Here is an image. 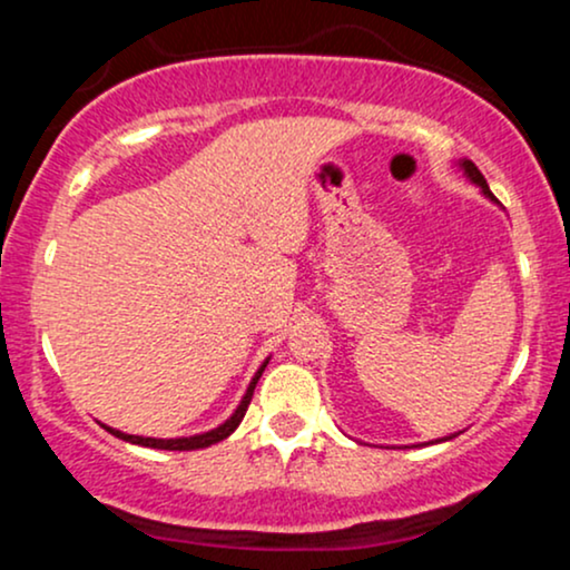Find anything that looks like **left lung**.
<instances>
[{"label":"left lung","mask_w":570,"mask_h":570,"mask_svg":"<svg viewBox=\"0 0 570 570\" xmlns=\"http://www.w3.org/2000/svg\"><path fill=\"white\" fill-rule=\"evenodd\" d=\"M455 166H458V168H461V171H463V176H466V179H469V181H472V185H476V187H480V189H482V195H485V198H488V200L499 203V200H495V195H493V193H490V187H488L485 176H482V174H480V168H476L472 160H466V158H463V160H458V163H455ZM458 434H461V431H458ZM458 434L442 436V440H431V442H423V444H436V442H448V440H453V436H458Z\"/></svg>","instance_id":"1"}]
</instances>
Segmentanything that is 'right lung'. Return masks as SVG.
Wrapping results in <instances>:
<instances>
[{"label": "right lung", "mask_w": 570, "mask_h": 570, "mask_svg": "<svg viewBox=\"0 0 570 570\" xmlns=\"http://www.w3.org/2000/svg\"><path fill=\"white\" fill-rule=\"evenodd\" d=\"M267 362H271V356H267L265 362L259 364V370L254 372L252 383H248L246 394L240 396L238 407L233 410V415L227 417L225 423H219L217 429H208V431H203V434H193V436H176V440H158V436H139V434H126V431H120V429H112V426H107V423H101V426L107 429L109 434H112V436H117V440H122V442H130V444H141V448H153V450H200V448H208V444H217V442H222V440H227V436H230L233 431L240 426V421H244V415H246V407H248V402H252V396H254V389H257V381H259V377H263V372H265V367H267Z\"/></svg>", "instance_id": "obj_1"}]
</instances>
